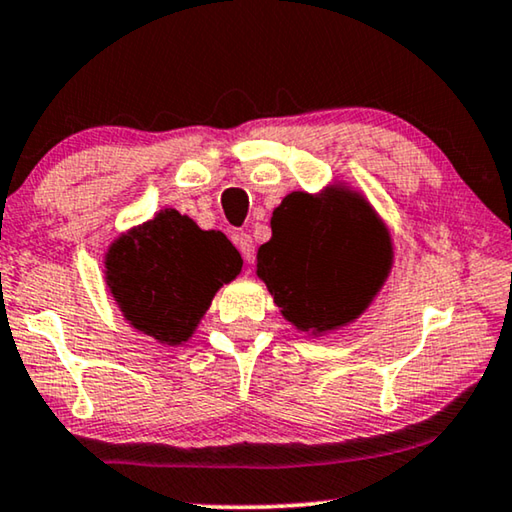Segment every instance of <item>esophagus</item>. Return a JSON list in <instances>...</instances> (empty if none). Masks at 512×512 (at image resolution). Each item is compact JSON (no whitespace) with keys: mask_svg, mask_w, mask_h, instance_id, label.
Returning <instances> with one entry per match:
<instances>
[{"mask_svg":"<svg viewBox=\"0 0 512 512\" xmlns=\"http://www.w3.org/2000/svg\"><path fill=\"white\" fill-rule=\"evenodd\" d=\"M235 245H238L240 254H242V258H245L247 265L254 263L256 251H254V240H251L249 233H238V235H235Z\"/></svg>","mask_w":512,"mask_h":512,"instance_id":"34e87169","label":"esophagus"}]
</instances>
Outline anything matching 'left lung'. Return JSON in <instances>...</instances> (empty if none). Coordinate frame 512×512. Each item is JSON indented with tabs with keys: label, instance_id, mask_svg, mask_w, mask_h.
<instances>
[{
	"label": "left lung",
	"instance_id": "obj_1",
	"mask_svg": "<svg viewBox=\"0 0 512 512\" xmlns=\"http://www.w3.org/2000/svg\"><path fill=\"white\" fill-rule=\"evenodd\" d=\"M272 238L256 254L281 316L320 336L355 322L393 265L389 229L357 190L290 192L272 212Z\"/></svg>",
	"mask_w": 512,
	"mask_h": 512
}]
</instances>
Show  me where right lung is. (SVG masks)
I'll use <instances>...</instances> for the list:
<instances>
[{
	"instance_id": "obj_1",
	"label": "right lung",
	"mask_w": 512,
	"mask_h": 512,
	"mask_svg": "<svg viewBox=\"0 0 512 512\" xmlns=\"http://www.w3.org/2000/svg\"><path fill=\"white\" fill-rule=\"evenodd\" d=\"M242 270L222 231L164 208L123 233L105 254V281L123 318L164 345L190 341L212 297Z\"/></svg>"
}]
</instances>
